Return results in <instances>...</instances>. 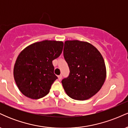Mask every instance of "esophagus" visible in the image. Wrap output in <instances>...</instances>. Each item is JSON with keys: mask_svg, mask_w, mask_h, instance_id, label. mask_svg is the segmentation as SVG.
Returning <instances> with one entry per match:
<instances>
[{"mask_svg": "<svg viewBox=\"0 0 128 128\" xmlns=\"http://www.w3.org/2000/svg\"><path fill=\"white\" fill-rule=\"evenodd\" d=\"M58 79L60 80L61 79H62V75H61V74H60V75L58 76Z\"/></svg>", "mask_w": 128, "mask_h": 128, "instance_id": "obj_1", "label": "esophagus"}]
</instances>
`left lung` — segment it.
Listing matches in <instances>:
<instances>
[{
	"mask_svg": "<svg viewBox=\"0 0 128 128\" xmlns=\"http://www.w3.org/2000/svg\"><path fill=\"white\" fill-rule=\"evenodd\" d=\"M64 57L70 73L61 81L67 94L84 100L95 95L106 76L105 61L99 51L90 43L78 40L64 42Z\"/></svg>",
	"mask_w": 128,
	"mask_h": 128,
	"instance_id": "left-lung-1",
	"label": "left lung"
}]
</instances>
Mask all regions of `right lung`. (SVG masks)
<instances>
[{"instance_id":"right-lung-1","label":"right lung","mask_w":128,"mask_h":128,"mask_svg":"<svg viewBox=\"0 0 128 128\" xmlns=\"http://www.w3.org/2000/svg\"><path fill=\"white\" fill-rule=\"evenodd\" d=\"M62 42L44 40L28 46L20 52L14 67V78L19 90L28 98L46 96L56 79L52 61L62 53Z\"/></svg>"}]
</instances>
